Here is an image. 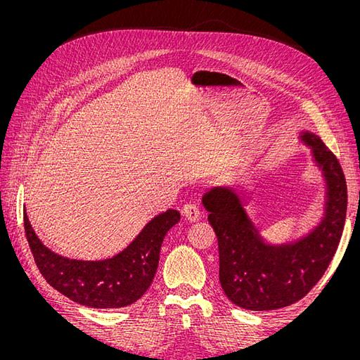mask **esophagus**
<instances>
[{
    "label": "esophagus",
    "mask_w": 360,
    "mask_h": 360,
    "mask_svg": "<svg viewBox=\"0 0 360 360\" xmlns=\"http://www.w3.org/2000/svg\"><path fill=\"white\" fill-rule=\"evenodd\" d=\"M183 216L186 217L188 221H191V222H195V221H198L200 217H201V212H200V207L197 205V204H193V202H188V204H184L183 205Z\"/></svg>",
    "instance_id": "1"
}]
</instances>
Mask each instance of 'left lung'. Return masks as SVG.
Returning a JSON list of instances; mask_svg holds the SVG:
<instances>
[{
    "mask_svg": "<svg viewBox=\"0 0 360 360\" xmlns=\"http://www.w3.org/2000/svg\"><path fill=\"white\" fill-rule=\"evenodd\" d=\"M328 179V210L307 238L271 248L255 234L240 201L228 189H213L202 198L219 245V281L237 307L269 311L288 307L312 290L328 270L340 245L347 213V181L341 163L320 136L303 135Z\"/></svg>",
    "mask_w": 360,
    "mask_h": 360,
    "instance_id": "1",
    "label": "left lung"
}]
</instances>
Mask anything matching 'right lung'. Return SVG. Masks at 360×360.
Here are the masks:
<instances>
[{"label":"right lung","instance_id":"right-lung-1","mask_svg":"<svg viewBox=\"0 0 360 360\" xmlns=\"http://www.w3.org/2000/svg\"><path fill=\"white\" fill-rule=\"evenodd\" d=\"M179 221L177 210H167L114 258L78 261L53 254L43 245L24 212L27 240L43 278L66 297L91 308H123L143 296L155 278L163 237Z\"/></svg>","mask_w":360,"mask_h":360}]
</instances>
